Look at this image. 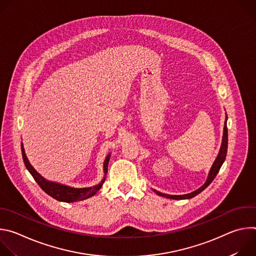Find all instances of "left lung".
Returning a JSON list of instances; mask_svg holds the SVG:
<instances>
[{
  "mask_svg": "<svg viewBox=\"0 0 256 256\" xmlns=\"http://www.w3.org/2000/svg\"><path fill=\"white\" fill-rule=\"evenodd\" d=\"M227 149H228V128H227V118H226V122H225V126H224V134H223V142H222V146H221V149H220V152H218V155L216 159V161L214 162L212 166V169L208 173V177L206 181V184L200 188L198 190L190 192V194H184V196H170V194H162L160 192H156L154 190L158 196H165V198H172V200H186V198H192L196 196H198V194H200L204 190H206L210 184V182L214 179V177L216 176L218 172L220 171V168L221 166L223 165L225 159H226V156H227Z\"/></svg>",
  "mask_w": 256,
  "mask_h": 256,
  "instance_id": "left-lung-1",
  "label": "left lung"
}]
</instances>
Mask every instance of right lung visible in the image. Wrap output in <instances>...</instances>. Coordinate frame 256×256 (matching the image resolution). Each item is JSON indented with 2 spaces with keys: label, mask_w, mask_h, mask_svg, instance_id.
I'll use <instances>...</instances> for the list:
<instances>
[{
  "label": "right lung",
  "mask_w": 256,
  "mask_h": 256,
  "mask_svg": "<svg viewBox=\"0 0 256 256\" xmlns=\"http://www.w3.org/2000/svg\"><path fill=\"white\" fill-rule=\"evenodd\" d=\"M21 150H22V157H23L24 164H25L27 170L32 175V177L34 178V180L38 182V184L42 188V190L44 192H46L48 196L56 198V200L64 202H78V200H83L85 198H88L94 196L101 188L103 182L105 180V178H104L99 184H97L93 188H70L66 186L56 184V182L48 181L31 166V164L29 163V161L25 155L23 144H21ZM109 157H110V155H108L106 157V159L104 161V165H103L105 175L107 173Z\"/></svg>",
  "instance_id": "right-lung-1"
}]
</instances>
